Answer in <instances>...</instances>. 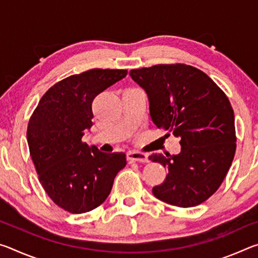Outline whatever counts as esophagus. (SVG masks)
Returning a JSON list of instances; mask_svg holds the SVG:
<instances>
[{"mask_svg": "<svg viewBox=\"0 0 258 258\" xmlns=\"http://www.w3.org/2000/svg\"><path fill=\"white\" fill-rule=\"evenodd\" d=\"M127 159L133 163V161H139V163H148L149 159H148V156L143 152H139V151H128L127 152Z\"/></svg>", "mask_w": 258, "mask_h": 258, "instance_id": "1", "label": "esophagus"}]
</instances>
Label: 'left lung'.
Instances as JSON below:
<instances>
[{
    "mask_svg": "<svg viewBox=\"0 0 258 258\" xmlns=\"http://www.w3.org/2000/svg\"><path fill=\"white\" fill-rule=\"evenodd\" d=\"M130 76L146 91L154 124L166 131V138L172 134L181 140L180 154L149 156L168 169L152 194L177 207L206 202L223 182L235 152L228 97L211 77L187 64L132 69Z\"/></svg>",
    "mask_w": 258,
    "mask_h": 258,
    "instance_id": "8db88e82",
    "label": "left lung"
}]
</instances>
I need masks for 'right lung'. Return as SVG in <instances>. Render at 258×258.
<instances>
[{"instance_id":"right-lung-1","label":"right lung","mask_w":258,"mask_h":258,"mask_svg":"<svg viewBox=\"0 0 258 258\" xmlns=\"http://www.w3.org/2000/svg\"><path fill=\"white\" fill-rule=\"evenodd\" d=\"M127 75L124 69H91L56 83L30 117L27 142L47 196L64 211L82 214L100 206L126 166L124 152L106 154L82 141L92 126V102Z\"/></svg>"}]
</instances>
